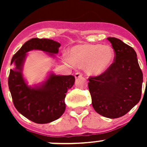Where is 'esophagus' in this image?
I'll return each instance as SVG.
<instances>
[{
    "mask_svg": "<svg viewBox=\"0 0 147 147\" xmlns=\"http://www.w3.org/2000/svg\"><path fill=\"white\" fill-rule=\"evenodd\" d=\"M75 77L76 79L80 78V77H82V74L81 73V72H76L75 75Z\"/></svg>",
    "mask_w": 147,
    "mask_h": 147,
    "instance_id": "1",
    "label": "esophagus"
}]
</instances>
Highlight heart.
I'll return each mask as SVG.
<instances>
[{
    "instance_id": "obj_1",
    "label": "heart",
    "mask_w": 147,
    "mask_h": 147,
    "mask_svg": "<svg viewBox=\"0 0 147 147\" xmlns=\"http://www.w3.org/2000/svg\"><path fill=\"white\" fill-rule=\"evenodd\" d=\"M114 57L113 49L109 45L84 44L73 47L70 55H63V60L70 65L86 68L90 75H99L110 67Z\"/></svg>"
}]
</instances>
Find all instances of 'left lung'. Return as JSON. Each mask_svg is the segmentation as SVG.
Returning a JSON list of instances; mask_svg holds the SVG:
<instances>
[{"mask_svg": "<svg viewBox=\"0 0 147 147\" xmlns=\"http://www.w3.org/2000/svg\"><path fill=\"white\" fill-rule=\"evenodd\" d=\"M108 40L114 61L104 73L88 78L92 107L104 117L117 118L127 113L141 98L143 75L132 47L114 37Z\"/></svg>", "mask_w": 147, "mask_h": 147, "instance_id": "left-lung-1", "label": "left lung"}]
</instances>
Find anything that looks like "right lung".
<instances>
[{
    "label": "right lung",
    "mask_w": 147,
    "mask_h": 147,
    "mask_svg": "<svg viewBox=\"0 0 147 147\" xmlns=\"http://www.w3.org/2000/svg\"><path fill=\"white\" fill-rule=\"evenodd\" d=\"M61 44L48 38H33L25 42L13 56L8 77V86L15 108L30 120L37 124H46L59 119L65 110L67 91L75 83L72 75L60 76L51 74L39 86L29 87L22 75L26 53L38 50L53 55L59 52Z\"/></svg>",
    "instance_id": "1"
}]
</instances>
